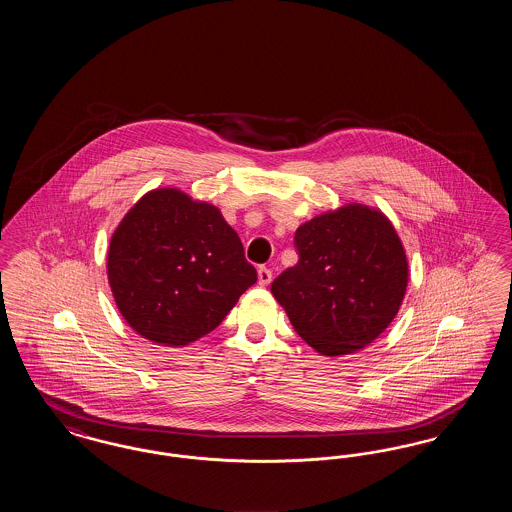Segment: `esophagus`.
<instances>
[{"mask_svg":"<svg viewBox=\"0 0 512 512\" xmlns=\"http://www.w3.org/2000/svg\"><path fill=\"white\" fill-rule=\"evenodd\" d=\"M257 274H259V284H261V286H268V284H270V280H272L270 268L261 267L257 270Z\"/></svg>","mask_w":512,"mask_h":512,"instance_id":"esophagus-1","label":"esophagus"}]
</instances>
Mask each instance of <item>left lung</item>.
<instances>
[{"mask_svg": "<svg viewBox=\"0 0 512 512\" xmlns=\"http://www.w3.org/2000/svg\"><path fill=\"white\" fill-rule=\"evenodd\" d=\"M299 261L270 286L295 332L318 353H355L397 315L409 282L403 244L388 217L361 203L295 230Z\"/></svg>", "mask_w": 512, "mask_h": 512, "instance_id": "obj_1", "label": "left lung"}]
</instances>
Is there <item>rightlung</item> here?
<instances>
[{
	"instance_id": "obj_1",
	"label": "right lung",
	"mask_w": 512,
	"mask_h": 512,
	"mask_svg": "<svg viewBox=\"0 0 512 512\" xmlns=\"http://www.w3.org/2000/svg\"><path fill=\"white\" fill-rule=\"evenodd\" d=\"M107 278L134 332L182 347L219 326L257 282V270L215 205L159 188L147 192L111 236Z\"/></svg>"
}]
</instances>
